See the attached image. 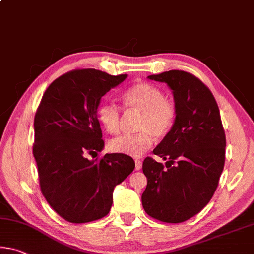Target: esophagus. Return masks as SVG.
<instances>
[{
	"label": "esophagus",
	"instance_id": "esophagus-1",
	"mask_svg": "<svg viewBox=\"0 0 254 254\" xmlns=\"http://www.w3.org/2000/svg\"><path fill=\"white\" fill-rule=\"evenodd\" d=\"M134 163H135V171H139L140 168L142 167V162L140 159H138V158H135V160H134Z\"/></svg>",
	"mask_w": 254,
	"mask_h": 254
}]
</instances>
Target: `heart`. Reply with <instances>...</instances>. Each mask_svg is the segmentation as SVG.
Listing matches in <instances>:
<instances>
[{"mask_svg":"<svg viewBox=\"0 0 254 254\" xmlns=\"http://www.w3.org/2000/svg\"><path fill=\"white\" fill-rule=\"evenodd\" d=\"M126 111L140 112L138 132L122 134L112 139L108 148L116 154L139 157L144 154L156 138H164L175 124L178 110L171 98L155 84L140 81L127 87L121 95ZM97 119L107 133L116 134L120 130L121 108L113 103L104 102L97 108Z\"/></svg>","mask_w":254,"mask_h":254,"instance_id":"1","label":"heart"}]
</instances>
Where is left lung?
<instances>
[{
    "label": "left lung",
    "instance_id": "left-lung-1",
    "mask_svg": "<svg viewBox=\"0 0 254 254\" xmlns=\"http://www.w3.org/2000/svg\"><path fill=\"white\" fill-rule=\"evenodd\" d=\"M148 78L168 84L178 115L172 131L152 151L167 160V168L151 157L143 160L148 182L142 206L157 220L183 223L214 195L224 170L226 136L214 95L195 75L171 70Z\"/></svg>",
    "mask_w": 254,
    "mask_h": 254
}]
</instances>
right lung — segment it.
Listing matches in <instances>:
<instances>
[{
	"label": "right lung",
	"mask_w": 254,
	"mask_h": 254,
	"mask_svg": "<svg viewBox=\"0 0 254 254\" xmlns=\"http://www.w3.org/2000/svg\"><path fill=\"white\" fill-rule=\"evenodd\" d=\"M127 78L95 69H76L55 79L36 111L33 154L39 187L52 209L69 223L105 217L113 190L133 172L130 156L106 154L97 119L100 98Z\"/></svg>",
	"instance_id": "obj_1"
}]
</instances>
